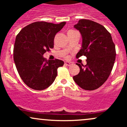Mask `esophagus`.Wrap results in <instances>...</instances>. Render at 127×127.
<instances>
[{"instance_id":"esophagus-1","label":"esophagus","mask_w":127,"mask_h":127,"mask_svg":"<svg viewBox=\"0 0 127 127\" xmlns=\"http://www.w3.org/2000/svg\"><path fill=\"white\" fill-rule=\"evenodd\" d=\"M64 64L66 65H68V66H70V65H72L73 64H72V63H71V62H65V63H64Z\"/></svg>"}]
</instances>
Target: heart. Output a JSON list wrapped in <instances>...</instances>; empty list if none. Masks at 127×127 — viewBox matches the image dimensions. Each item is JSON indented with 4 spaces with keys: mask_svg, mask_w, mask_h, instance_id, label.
I'll list each match as a JSON object with an SVG mask.
<instances>
[{
    "mask_svg": "<svg viewBox=\"0 0 127 127\" xmlns=\"http://www.w3.org/2000/svg\"><path fill=\"white\" fill-rule=\"evenodd\" d=\"M73 32V30H70V31H68V32Z\"/></svg>",
    "mask_w": 127,
    "mask_h": 127,
    "instance_id": "obj_1",
    "label": "heart"
}]
</instances>
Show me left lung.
I'll return each instance as SVG.
<instances>
[{
    "label": "left lung",
    "instance_id": "8db88e82",
    "mask_svg": "<svg viewBox=\"0 0 127 127\" xmlns=\"http://www.w3.org/2000/svg\"><path fill=\"white\" fill-rule=\"evenodd\" d=\"M74 27L82 37V48L76 58L86 56L87 64L76 63L80 72L73 78L84 90H96L106 82L112 72L116 57L115 45L110 33L96 22L82 19Z\"/></svg>",
    "mask_w": 127,
    "mask_h": 127
}]
</instances>
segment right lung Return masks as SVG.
I'll use <instances>...</instances> for the list:
<instances>
[{"label":"right lung","mask_w":127,"mask_h":127,"mask_svg":"<svg viewBox=\"0 0 127 127\" xmlns=\"http://www.w3.org/2000/svg\"><path fill=\"white\" fill-rule=\"evenodd\" d=\"M65 23L34 22L17 34L14 46V62L21 79L30 88H47L55 81L57 68L63 65L62 60H47L43 55L53 48L55 34Z\"/></svg>","instance_id":"obj_1"}]
</instances>
